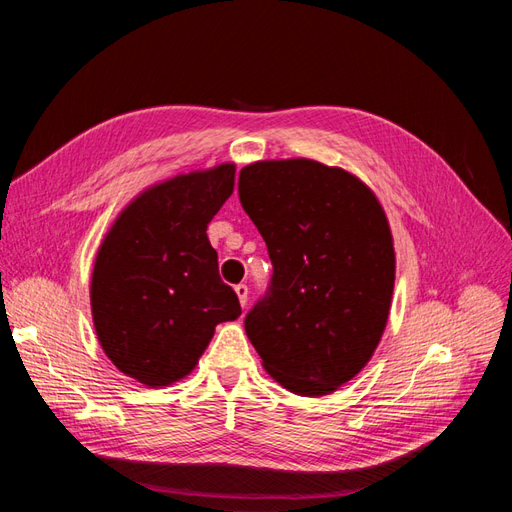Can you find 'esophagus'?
I'll return each instance as SVG.
<instances>
[{
    "label": "esophagus",
    "mask_w": 512,
    "mask_h": 512,
    "mask_svg": "<svg viewBox=\"0 0 512 512\" xmlns=\"http://www.w3.org/2000/svg\"><path fill=\"white\" fill-rule=\"evenodd\" d=\"M235 292H237V297H239L241 307H245V305H247V294H250V290H247V286H245V284H239V286H235Z\"/></svg>",
    "instance_id": "esophagus-1"
}]
</instances>
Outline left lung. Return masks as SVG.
<instances>
[{
  "label": "left lung",
  "mask_w": 512,
  "mask_h": 512,
  "mask_svg": "<svg viewBox=\"0 0 512 512\" xmlns=\"http://www.w3.org/2000/svg\"><path fill=\"white\" fill-rule=\"evenodd\" d=\"M239 198L273 262L245 333L277 384L331 395L369 363L389 320L395 247L380 200L350 170L307 158L243 166Z\"/></svg>",
  "instance_id": "8db88e82"
}]
</instances>
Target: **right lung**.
<instances>
[{
    "label": "right lung",
    "instance_id": "right-lung-1",
    "mask_svg": "<svg viewBox=\"0 0 512 512\" xmlns=\"http://www.w3.org/2000/svg\"><path fill=\"white\" fill-rule=\"evenodd\" d=\"M235 170L224 162L149 185L98 247L89 284L98 342L121 374L149 389L190 376L215 327L241 316L207 237Z\"/></svg>",
    "mask_w": 512,
    "mask_h": 512
}]
</instances>
